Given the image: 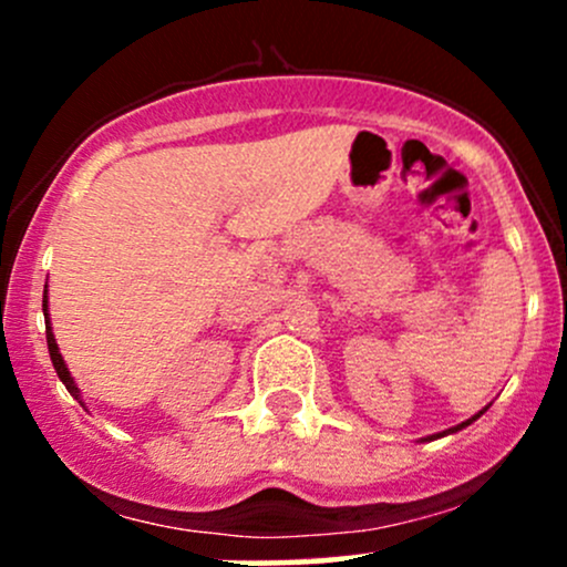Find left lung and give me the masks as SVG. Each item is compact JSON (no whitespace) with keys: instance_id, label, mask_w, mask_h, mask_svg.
I'll use <instances>...</instances> for the list:
<instances>
[{"instance_id":"obj_1","label":"left lung","mask_w":567,"mask_h":567,"mask_svg":"<svg viewBox=\"0 0 567 567\" xmlns=\"http://www.w3.org/2000/svg\"><path fill=\"white\" fill-rule=\"evenodd\" d=\"M485 410H487V408H483V410H480V413H477V415H472V419L461 421V424H458V426H451V429H445V432H440V434H432V437H426V440H437V437H445V434L461 432V429H466V426H470V424H472V421H477V419H480V415H483V413H485Z\"/></svg>"}]
</instances>
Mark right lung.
<instances>
[{
  "mask_svg": "<svg viewBox=\"0 0 567 567\" xmlns=\"http://www.w3.org/2000/svg\"><path fill=\"white\" fill-rule=\"evenodd\" d=\"M42 311H44V333H48V349H50V360H53V368H55L58 379H61L63 383H66L69 394L74 396V400H80V405L84 408V402H82V394H80V389H76L74 379H71V373H69L66 362H63L61 351H58V343H55L53 328H50V315H48V290H44V298H42Z\"/></svg>",
  "mask_w": 567,
  "mask_h": 567,
  "instance_id": "add662e5",
  "label": "right lung"
}]
</instances>
